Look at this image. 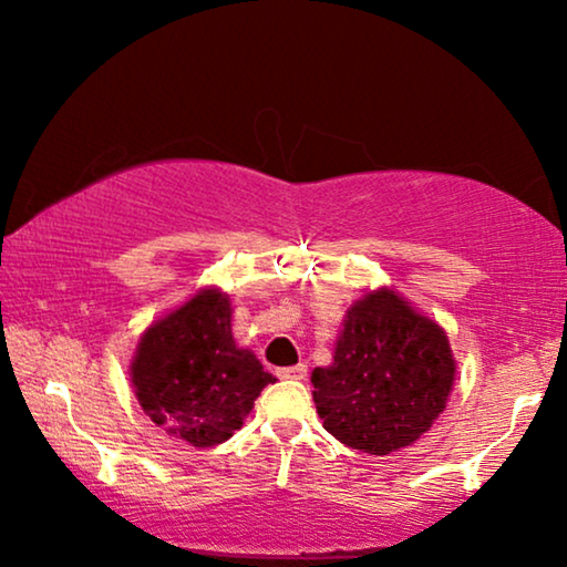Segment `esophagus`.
<instances>
[{"label": "esophagus", "mask_w": 567, "mask_h": 567, "mask_svg": "<svg viewBox=\"0 0 567 567\" xmlns=\"http://www.w3.org/2000/svg\"><path fill=\"white\" fill-rule=\"evenodd\" d=\"M278 377H281V379H305L307 377V367H305V363H297V367L278 369Z\"/></svg>", "instance_id": "1"}]
</instances>
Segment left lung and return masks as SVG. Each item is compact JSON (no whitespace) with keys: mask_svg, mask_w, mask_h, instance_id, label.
Returning a JSON list of instances; mask_svg holds the SVG:
<instances>
[{"mask_svg":"<svg viewBox=\"0 0 567 567\" xmlns=\"http://www.w3.org/2000/svg\"><path fill=\"white\" fill-rule=\"evenodd\" d=\"M454 374L444 328L384 286L348 309L332 363L312 371V398L340 444L384 456L444 413Z\"/></svg>","mask_w":567,"mask_h":567,"instance_id":"8db88e82","label":"left lung"}]
</instances>
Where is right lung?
Listing matches in <instances>:
<instances>
[{"instance_id":"right-lung-1","label":"right lung","mask_w":567,"mask_h":567,"mask_svg":"<svg viewBox=\"0 0 567 567\" xmlns=\"http://www.w3.org/2000/svg\"><path fill=\"white\" fill-rule=\"evenodd\" d=\"M276 382L231 336V305L204 289L144 330L131 361L138 405L169 436L206 449L231 439L262 392Z\"/></svg>"}]
</instances>
